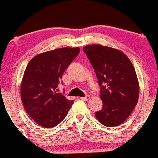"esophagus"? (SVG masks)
I'll return each mask as SVG.
<instances>
[{
	"mask_svg": "<svg viewBox=\"0 0 158 158\" xmlns=\"http://www.w3.org/2000/svg\"><path fill=\"white\" fill-rule=\"evenodd\" d=\"M81 99H82V100H84V101H88L90 99V96L89 95H86L85 97H81Z\"/></svg>",
	"mask_w": 158,
	"mask_h": 158,
	"instance_id": "34e87169",
	"label": "esophagus"
}]
</instances>
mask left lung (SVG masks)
Instances as JSON below:
<instances>
[{
    "instance_id": "1",
    "label": "left lung",
    "mask_w": 158,
    "mask_h": 158,
    "mask_svg": "<svg viewBox=\"0 0 158 158\" xmlns=\"http://www.w3.org/2000/svg\"><path fill=\"white\" fill-rule=\"evenodd\" d=\"M96 73L103 108L95 115L103 125L116 127L135 109L139 87L135 68L128 57L118 49L100 44L83 47Z\"/></svg>"
}]
</instances>
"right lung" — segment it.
<instances>
[{"label":"right lung","instance_id":"right-lung-1","mask_svg":"<svg viewBox=\"0 0 158 158\" xmlns=\"http://www.w3.org/2000/svg\"><path fill=\"white\" fill-rule=\"evenodd\" d=\"M79 53V47H63L40 54L28 63L21 85V101L29 116L40 126H57L74 103L57 93V86Z\"/></svg>","mask_w":158,"mask_h":158}]
</instances>
